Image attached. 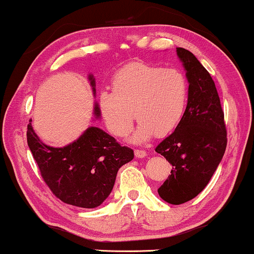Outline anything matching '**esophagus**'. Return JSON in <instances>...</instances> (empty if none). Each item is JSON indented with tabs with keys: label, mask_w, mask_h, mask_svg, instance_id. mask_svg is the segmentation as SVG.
<instances>
[{
	"label": "esophagus",
	"mask_w": 254,
	"mask_h": 254,
	"mask_svg": "<svg viewBox=\"0 0 254 254\" xmlns=\"http://www.w3.org/2000/svg\"><path fill=\"white\" fill-rule=\"evenodd\" d=\"M134 154H135V157L137 158H144L145 156H147V152L144 150H138V149H136V150L134 151Z\"/></svg>",
	"instance_id": "34e87169"
}]
</instances>
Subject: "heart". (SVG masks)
<instances>
[{
	"label": "heart",
	"instance_id": "1",
	"mask_svg": "<svg viewBox=\"0 0 254 254\" xmlns=\"http://www.w3.org/2000/svg\"><path fill=\"white\" fill-rule=\"evenodd\" d=\"M187 99L189 82L180 69L134 62L114 74L112 91L99 95V109L107 129L117 137L130 133L135 114L140 124L131 142L143 143L178 126Z\"/></svg>",
	"mask_w": 254,
	"mask_h": 254
}]
</instances>
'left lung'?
Returning <instances> with one entry per match:
<instances>
[{"label":"left lung","mask_w":254,"mask_h":254,"mask_svg":"<svg viewBox=\"0 0 254 254\" xmlns=\"http://www.w3.org/2000/svg\"><path fill=\"white\" fill-rule=\"evenodd\" d=\"M186 71L189 99L183 119L156 152L172 165L171 175L158 189L163 200L182 204L203 190L227 148V129L220 97L209 72L195 55L177 47Z\"/></svg>","instance_id":"1"}]
</instances>
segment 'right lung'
<instances>
[{
    "label": "right lung",
    "mask_w": 254,
    "mask_h": 254,
    "mask_svg": "<svg viewBox=\"0 0 254 254\" xmlns=\"http://www.w3.org/2000/svg\"><path fill=\"white\" fill-rule=\"evenodd\" d=\"M88 78L95 97V77L89 74ZM93 116L100 118L98 103H95ZM31 121L27 145L45 183L64 203L81 208L100 206L112 192L118 170L134 158L130 148L121 147L113 136L95 126H89L64 147H51L41 142Z\"/></svg>",
    "instance_id": "right-lung-1"
}]
</instances>
